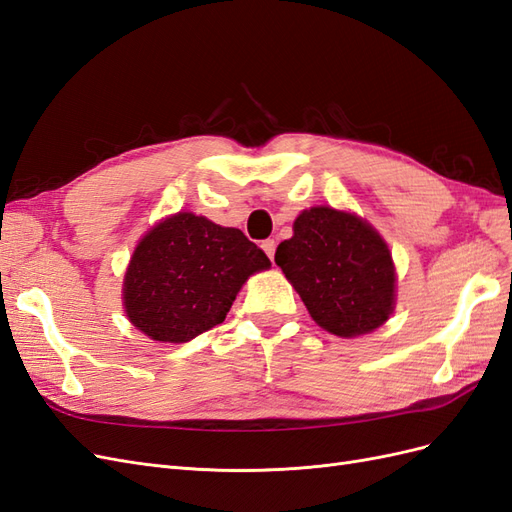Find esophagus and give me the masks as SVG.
Returning a JSON list of instances; mask_svg holds the SVG:
<instances>
[{"instance_id":"esophagus-1","label":"esophagus","mask_w":512,"mask_h":512,"mask_svg":"<svg viewBox=\"0 0 512 512\" xmlns=\"http://www.w3.org/2000/svg\"><path fill=\"white\" fill-rule=\"evenodd\" d=\"M262 250H265V254L273 260V256H275V241L273 239L262 241Z\"/></svg>"}]
</instances>
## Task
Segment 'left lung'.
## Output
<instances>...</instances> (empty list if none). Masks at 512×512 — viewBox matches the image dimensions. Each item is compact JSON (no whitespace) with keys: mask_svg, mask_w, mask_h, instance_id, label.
<instances>
[{"mask_svg":"<svg viewBox=\"0 0 512 512\" xmlns=\"http://www.w3.org/2000/svg\"><path fill=\"white\" fill-rule=\"evenodd\" d=\"M275 262L324 331L356 337L378 329L395 307L389 247L359 215L333 207L305 209Z\"/></svg>","mask_w":512,"mask_h":512,"instance_id":"1","label":"left lung"}]
</instances>
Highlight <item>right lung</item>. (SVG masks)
I'll use <instances>...</instances> for the list:
<instances>
[{
    "mask_svg": "<svg viewBox=\"0 0 512 512\" xmlns=\"http://www.w3.org/2000/svg\"><path fill=\"white\" fill-rule=\"evenodd\" d=\"M269 267L239 228L179 211L138 241L123 277V305L147 337L183 344L224 322L247 277Z\"/></svg>",
    "mask_w": 512,
    "mask_h": 512,
    "instance_id": "right-lung-1",
    "label": "right lung"
}]
</instances>
